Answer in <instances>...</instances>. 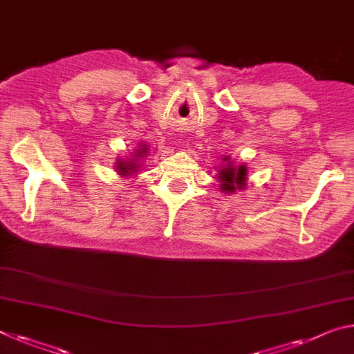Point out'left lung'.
Instances as JSON below:
<instances>
[{"label":"left lung","mask_w":354,"mask_h":354,"mask_svg":"<svg viewBox=\"0 0 354 354\" xmlns=\"http://www.w3.org/2000/svg\"><path fill=\"white\" fill-rule=\"evenodd\" d=\"M245 167L241 165L238 168H233L232 165L223 168V170H221V173H218V179H221V187L222 190H228V192H234V190L241 189L244 186V181H245Z\"/></svg>","instance_id":"obj_1"}]
</instances>
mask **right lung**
<instances>
[{"label": "right lung", "mask_w": 354, "mask_h": 354, "mask_svg": "<svg viewBox=\"0 0 354 354\" xmlns=\"http://www.w3.org/2000/svg\"><path fill=\"white\" fill-rule=\"evenodd\" d=\"M142 154V153H140ZM118 170L121 171V175H129V173L136 170V167H133L132 164H120V167H118Z\"/></svg>", "instance_id": "1"}]
</instances>
